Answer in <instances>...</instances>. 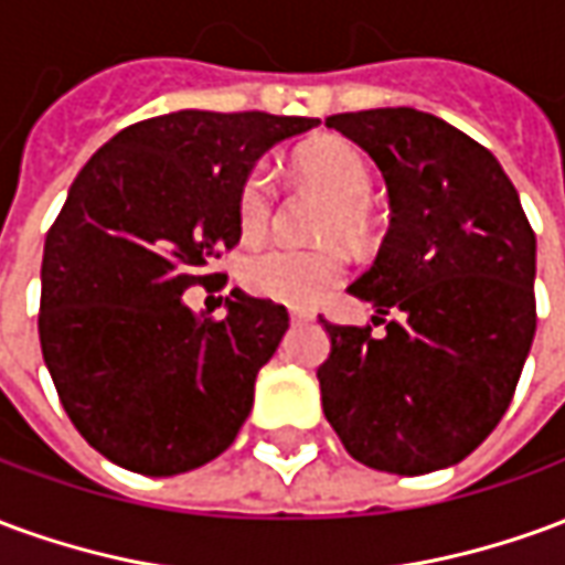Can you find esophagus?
<instances>
[{"mask_svg": "<svg viewBox=\"0 0 565 565\" xmlns=\"http://www.w3.org/2000/svg\"><path fill=\"white\" fill-rule=\"evenodd\" d=\"M311 318H315V311H311V308H299V306L290 308V320H311Z\"/></svg>", "mask_w": 565, "mask_h": 565, "instance_id": "34e87169", "label": "esophagus"}]
</instances>
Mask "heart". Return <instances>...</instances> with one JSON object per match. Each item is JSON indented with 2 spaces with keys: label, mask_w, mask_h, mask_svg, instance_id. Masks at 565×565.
<instances>
[{
  "label": "heart",
  "mask_w": 565,
  "mask_h": 565,
  "mask_svg": "<svg viewBox=\"0 0 565 565\" xmlns=\"http://www.w3.org/2000/svg\"><path fill=\"white\" fill-rule=\"evenodd\" d=\"M296 169L335 199L327 233H342L348 238L363 233L366 202L372 196V169L351 141H318L296 157ZM271 211H275V181L266 166H254L235 196V221L245 242H257L266 235ZM344 271H348V259L339 247L271 245L245 259L242 284L263 299H275L284 306H311L342 281Z\"/></svg>",
  "instance_id": "b5f03b06"
}]
</instances>
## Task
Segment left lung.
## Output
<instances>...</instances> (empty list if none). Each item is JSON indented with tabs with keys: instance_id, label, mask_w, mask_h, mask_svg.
<instances>
[{
	"instance_id": "obj_1",
	"label": "left lung",
	"mask_w": 565,
	"mask_h": 565,
	"mask_svg": "<svg viewBox=\"0 0 565 565\" xmlns=\"http://www.w3.org/2000/svg\"><path fill=\"white\" fill-rule=\"evenodd\" d=\"M327 127L379 162L393 214L372 269L348 287L387 332L320 318L332 342L323 415L354 460L436 472L511 405L535 335V233L497 157L441 117L372 108Z\"/></svg>"
}]
</instances>
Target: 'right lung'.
I'll list each match as a JSON object with an SVG mask.
<instances>
[{"label":"right lung","mask_w":565,"mask_h":565,"mask_svg":"<svg viewBox=\"0 0 565 565\" xmlns=\"http://www.w3.org/2000/svg\"><path fill=\"white\" fill-rule=\"evenodd\" d=\"M318 117L174 111L93 153L47 230L39 339L60 403L87 445L129 472H190L221 457L254 405L287 308L233 290L226 318L181 302L226 284L235 196L254 162Z\"/></svg>","instance_id":"add662e5"}]
</instances>
